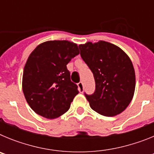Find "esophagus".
<instances>
[{
  "label": "esophagus",
  "mask_w": 154,
  "mask_h": 154,
  "mask_svg": "<svg viewBox=\"0 0 154 154\" xmlns=\"http://www.w3.org/2000/svg\"><path fill=\"white\" fill-rule=\"evenodd\" d=\"M78 87H79V91L80 92H83L84 87H83V83H82V82H79V83H78Z\"/></svg>",
  "instance_id": "34e87169"
}]
</instances>
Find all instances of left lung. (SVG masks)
<instances>
[{
  "instance_id": "8db88e82",
  "label": "left lung",
  "mask_w": 154,
  "mask_h": 154,
  "mask_svg": "<svg viewBox=\"0 0 154 154\" xmlns=\"http://www.w3.org/2000/svg\"><path fill=\"white\" fill-rule=\"evenodd\" d=\"M79 47L96 82L95 92L85 93L91 108L105 116L123 112L133 99L136 86L130 58L120 48L105 41L89 42Z\"/></svg>"
}]
</instances>
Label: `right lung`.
Returning <instances> with one entry per match:
<instances>
[{
    "instance_id": "obj_1",
    "label": "right lung",
    "mask_w": 154,
    "mask_h": 154,
    "mask_svg": "<svg viewBox=\"0 0 154 154\" xmlns=\"http://www.w3.org/2000/svg\"><path fill=\"white\" fill-rule=\"evenodd\" d=\"M79 54L69 41H48L38 45L24 65L22 89L27 103L37 114L55 119L66 112L79 93L66 65Z\"/></svg>"
}]
</instances>
